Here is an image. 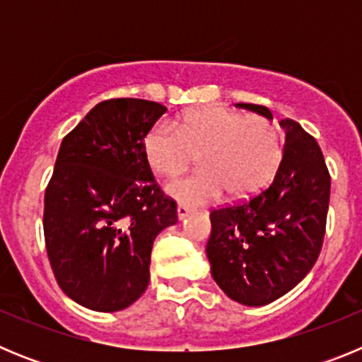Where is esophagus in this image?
I'll list each match as a JSON object with an SVG mask.
<instances>
[{"mask_svg": "<svg viewBox=\"0 0 362 362\" xmlns=\"http://www.w3.org/2000/svg\"><path fill=\"white\" fill-rule=\"evenodd\" d=\"M188 214H190V209H188L187 204H177V219L179 221H183Z\"/></svg>", "mask_w": 362, "mask_h": 362, "instance_id": "obj_1", "label": "esophagus"}]
</instances>
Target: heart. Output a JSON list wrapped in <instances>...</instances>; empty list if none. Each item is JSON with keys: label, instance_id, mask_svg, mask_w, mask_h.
<instances>
[{"label": "heart", "instance_id": "heart-1", "mask_svg": "<svg viewBox=\"0 0 362 362\" xmlns=\"http://www.w3.org/2000/svg\"><path fill=\"white\" fill-rule=\"evenodd\" d=\"M143 152L161 177L179 174L197 153L201 170L168 183L181 203L204 204L228 192L246 197L263 188L281 159V137L267 117H245L221 107L199 108L174 124L159 121L146 132Z\"/></svg>", "mask_w": 362, "mask_h": 362}]
</instances>
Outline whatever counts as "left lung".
<instances>
[{"instance_id":"1","label":"left lung","mask_w":362,"mask_h":362,"mask_svg":"<svg viewBox=\"0 0 362 362\" xmlns=\"http://www.w3.org/2000/svg\"><path fill=\"white\" fill-rule=\"evenodd\" d=\"M272 119L263 105L238 103ZM284 148L264 190L212 210L206 255L219 288L245 306H264L305 279L321 252L330 174L317 141L297 121L281 119Z\"/></svg>"}]
</instances>
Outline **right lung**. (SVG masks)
I'll return each mask as SVG.
<instances>
[{"mask_svg":"<svg viewBox=\"0 0 362 362\" xmlns=\"http://www.w3.org/2000/svg\"><path fill=\"white\" fill-rule=\"evenodd\" d=\"M166 107L119 98L95 105L57 152L43 230L57 284L85 308L119 312L148 286L153 239L177 223L143 139Z\"/></svg>","mask_w":362,"mask_h":362,"instance_id":"right-lung-1","label":"right lung"}]
</instances>
